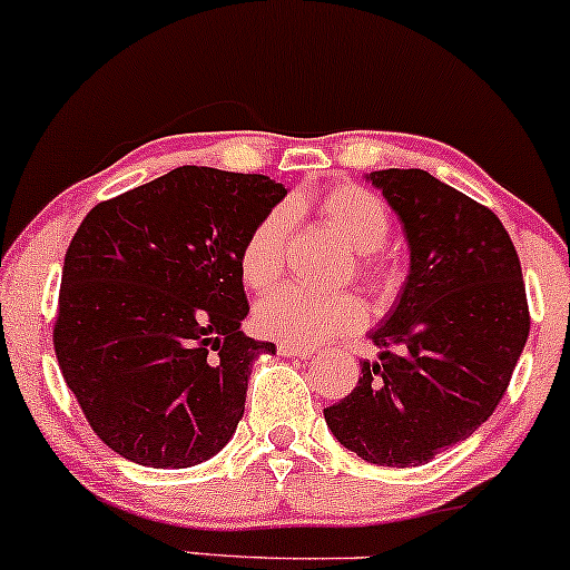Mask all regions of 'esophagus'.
I'll use <instances>...</instances> for the list:
<instances>
[{"label": "esophagus", "mask_w": 570, "mask_h": 570, "mask_svg": "<svg viewBox=\"0 0 570 570\" xmlns=\"http://www.w3.org/2000/svg\"><path fill=\"white\" fill-rule=\"evenodd\" d=\"M278 355L284 357H313L315 355V347H307V344H292V342H281L278 344Z\"/></svg>", "instance_id": "34e87169"}]
</instances>
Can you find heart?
I'll list each match as a JSON object with an SVG mask.
<instances>
[{
	"label": "heart",
	"mask_w": 570,
	"mask_h": 570,
	"mask_svg": "<svg viewBox=\"0 0 570 570\" xmlns=\"http://www.w3.org/2000/svg\"><path fill=\"white\" fill-rule=\"evenodd\" d=\"M315 210L338 239L357 255L360 278L368 281L376 294H389L394 284V265L379 257V249L392 234V218L376 194L357 184H336L318 194ZM294 226L292 205L271 207L239 249V276L244 286L261 292L276 284L286 268V247ZM255 328L263 336L292 344L326 342L331 336L350 334L365 323V307L355 294H309L297 286H281L265 294L255 305Z\"/></svg>",
	"instance_id": "heart-1"
}]
</instances>
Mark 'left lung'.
Returning <instances> with one entry per match:
<instances>
[{
    "label": "left lung",
    "mask_w": 570,
    "mask_h": 570,
    "mask_svg": "<svg viewBox=\"0 0 570 570\" xmlns=\"http://www.w3.org/2000/svg\"><path fill=\"white\" fill-rule=\"evenodd\" d=\"M410 244L397 307L371 334L376 363L323 410L347 450L373 465H423L476 431L529 338L521 261L500 218L421 168L371 173Z\"/></svg>",
    "instance_id": "8db88e82"
}]
</instances>
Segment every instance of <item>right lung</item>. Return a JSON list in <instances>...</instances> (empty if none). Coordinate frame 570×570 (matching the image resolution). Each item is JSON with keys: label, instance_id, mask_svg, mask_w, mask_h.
I'll return each mask as SVG.
<instances>
[{"label": "right lung", "instance_id": "right-lung-1", "mask_svg": "<svg viewBox=\"0 0 570 570\" xmlns=\"http://www.w3.org/2000/svg\"><path fill=\"white\" fill-rule=\"evenodd\" d=\"M286 189L257 173L184 165L91 207L65 252L55 352L110 450L189 468L228 444L249 368L276 344L239 331V249Z\"/></svg>", "mask_w": 570, "mask_h": 570}]
</instances>
